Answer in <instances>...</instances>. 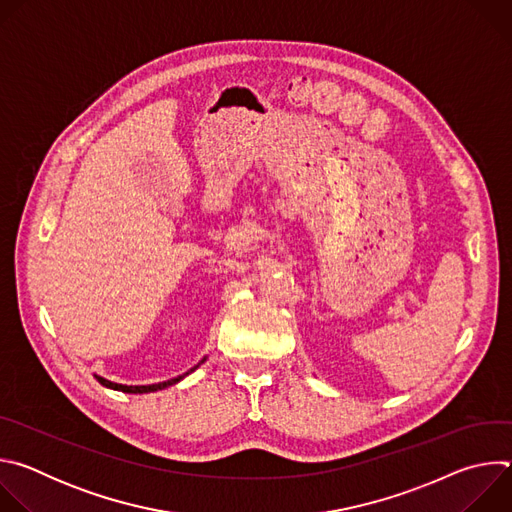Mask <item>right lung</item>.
<instances>
[{
	"mask_svg": "<svg viewBox=\"0 0 512 512\" xmlns=\"http://www.w3.org/2000/svg\"><path fill=\"white\" fill-rule=\"evenodd\" d=\"M206 358H202L194 369H190L188 373H184V375H180V377H176V379H170V381H164V383H156V385H119V383H113V381H107V379H103V377H99V375H95V379L103 385V387H107V389H113V391H121V393H133V395H137V393H154V391H162V389H166V387H172V385H176V383H180L186 375H190L192 371H196L200 364L204 362Z\"/></svg>",
	"mask_w": 512,
	"mask_h": 512,
	"instance_id": "right-lung-1",
	"label": "right lung"
}]
</instances>
